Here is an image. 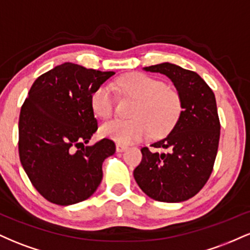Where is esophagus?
Segmentation results:
<instances>
[{"label":"esophagus","mask_w":250,"mask_h":250,"mask_svg":"<svg viewBox=\"0 0 250 250\" xmlns=\"http://www.w3.org/2000/svg\"><path fill=\"white\" fill-rule=\"evenodd\" d=\"M127 148H128L127 146L121 145V143H116V151H117V153H122V151H125Z\"/></svg>","instance_id":"esophagus-1"}]
</instances>
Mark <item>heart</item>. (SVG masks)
<instances>
[{
  "instance_id": "1",
  "label": "heart",
  "mask_w": 250,
  "mask_h": 250,
  "mask_svg": "<svg viewBox=\"0 0 250 250\" xmlns=\"http://www.w3.org/2000/svg\"><path fill=\"white\" fill-rule=\"evenodd\" d=\"M115 85L122 95L136 100L137 103L131 113L133 120H113L102 125L104 137L121 145H130L146 139L150 133L155 137L163 136L176 125L182 111V100L177 90L140 73L120 77ZM90 104L97 116L109 119L115 105L113 88L109 84L97 87L91 94Z\"/></svg>"
}]
</instances>
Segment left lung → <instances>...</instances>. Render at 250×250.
<instances>
[{"label":"left lung","instance_id":"1","mask_svg":"<svg viewBox=\"0 0 250 250\" xmlns=\"http://www.w3.org/2000/svg\"><path fill=\"white\" fill-rule=\"evenodd\" d=\"M163 74L173 82L182 100L176 125L165 139L151 145L167 153L142 148V161L134 177L149 197L161 202H182L206 185L216 159L220 120L215 95L195 71L165 62L143 68Z\"/></svg>","mask_w":250,"mask_h":250}]
</instances>
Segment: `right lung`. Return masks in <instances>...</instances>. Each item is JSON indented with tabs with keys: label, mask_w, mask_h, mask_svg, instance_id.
Returning a JSON list of instances; mask_svg holds the SVG:
<instances>
[{
	"label": "right lung",
	"mask_w": 250,
	"mask_h": 250,
	"mask_svg": "<svg viewBox=\"0 0 250 250\" xmlns=\"http://www.w3.org/2000/svg\"><path fill=\"white\" fill-rule=\"evenodd\" d=\"M114 74L65 62L31 85L20 113V160L34 187L49 202L75 205L101 183L102 163L115 153V143L109 139L90 147L84 143L97 130L91 94Z\"/></svg>",
	"instance_id": "right-lung-1"
}]
</instances>
